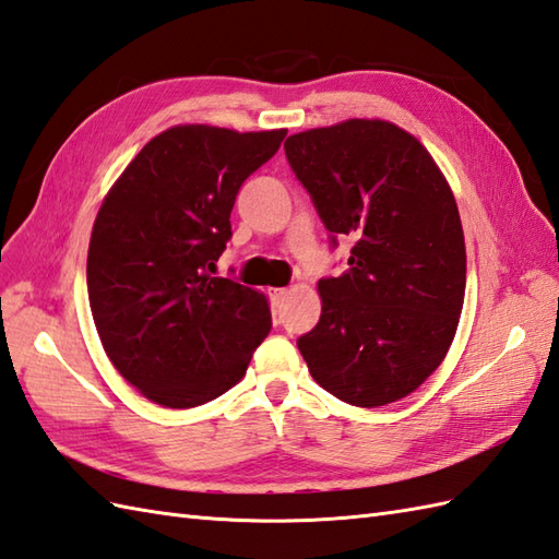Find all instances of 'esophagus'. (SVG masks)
Segmentation results:
<instances>
[{"mask_svg": "<svg viewBox=\"0 0 559 559\" xmlns=\"http://www.w3.org/2000/svg\"><path fill=\"white\" fill-rule=\"evenodd\" d=\"M269 297H271V305L281 307L285 302V297H288V290H285V288H274V290H269Z\"/></svg>", "mask_w": 559, "mask_h": 559, "instance_id": "34e87169", "label": "esophagus"}]
</instances>
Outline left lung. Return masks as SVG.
Wrapping results in <instances>:
<instances>
[{"mask_svg": "<svg viewBox=\"0 0 559 559\" xmlns=\"http://www.w3.org/2000/svg\"><path fill=\"white\" fill-rule=\"evenodd\" d=\"M285 157L331 248L355 240L345 274L319 281V323L297 338L311 379L355 407L414 393L448 355L464 305L448 180L417 138L379 119L290 135Z\"/></svg>", "mask_w": 559, "mask_h": 559, "instance_id": "8db88e82", "label": "left lung"}]
</instances>
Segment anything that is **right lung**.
I'll use <instances>...</instances> for the list:
<instances>
[{"label": "right lung", "mask_w": 559, "mask_h": 559, "mask_svg": "<svg viewBox=\"0 0 559 559\" xmlns=\"http://www.w3.org/2000/svg\"><path fill=\"white\" fill-rule=\"evenodd\" d=\"M288 131L176 126L152 138L102 202L87 297L123 379L174 409L236 385L271 331L266 297L212 276L240 186Z\"/></svg>", "instance_id": "add662e5"}]
</instances>
